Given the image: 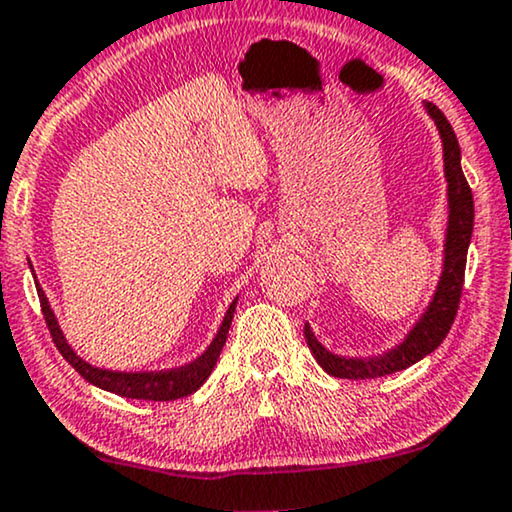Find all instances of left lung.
<instances>
[{
  "label": "left lung",
  "instance_id": "left-lung-1",
  "mask_svg": "<svg viewBox=\"0 0 512 512\" xmlns=\"http://www.w3.org/2000/svg\"><path fill=\"white\" fill-rule=\"evenodd\" d=\"M425 113L435 120L439 139H442L444 153V179H446V203H449V219H446L444 234V260L442 274H439L437 288L432 293L425 312L418 316L416 323L404 335V340L392 349L375 357H340V354L328 352L326 347L316 340L309 323H304V338L312 349L314 359L319 366L333 378L347 380H366L383 378V375L404 371L420 361L442 345L446 333L451 331V323L456 319L458 302H461L465 260H468V248L472 238V222H475V203H472V191L465 181L461 170V146L454 134V127L444 118L435 103L423 101Z\"/></svg>",
  "mask_w": 512,
  "mask_h": 512
}]
</instances>
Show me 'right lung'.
<instances>
[{"label": "right lung", "instance_id": "obj_1", "mask_svg": "<svg viewBox=\"0 0 512 512\" xmlns=\"http://www.w3.org/2000/svg\"><path fill=\"white\" fill-rule=\"evenodd\" d=\"M30 271H32V264H30ZM35 286H37V295H40L44 321H47L51 338H54L58 352L63 354V359H66L68 364L73 366L84 380H87V383L101 387V390L120 394V397H127V399H148V401H172V399L189 397V394L196 392L198 387L210 378L212 368H215L217 359H219V352H222V347L226 342V335H229L231 319H234L236 302H238V297H236V300L229 304L222 326H219L217 335L212 338L208 349H205L200 357H196L184 366L167 368V371L127 373V371H108V368L92 366L89 361H84L80 354H77L75 349L68 345L66 335H63L61 326H58V321H56L54 309H51V304L47 300V295H44L42 286L37 283V276H35Z\"/></svg>", "mask_w": 512, "mask_h": 512}]
</instances>
